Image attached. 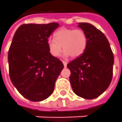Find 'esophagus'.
I'll use <instances>...</instances> for the list:
<instances>
[{
	"mask_svg": "<svg viewBox=\"0 0 122 122\" xmlns=\"http://www.w3.org/2000/svg\"><path fill=\"white\" fill-rule=\"evenodd\" d=\"M62 63H63V64H64V66L66 67V66H67L66 62H65V61H62Z\"/></svg>",
	"mask_w": 122,
	"mask_h": 122,
	"instance_id": "obj_1",
	"label": "esophagus"
}]
</instances>
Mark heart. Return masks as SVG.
<instances>
[{"instance_id":"1","label":"heart","mask_w":122,"mask_h":122,"mask_svg":"<svg viewBox=\"0 0 122 122\" xmlns=\"http://www.w3.org/2000/svg\"><path fill=\"white\" fill-rule=\"evenodd\" d=\"M86 45V34L81 29L62 27L54 33V38L47 40L48 50L54 57L59 56L63 48L64 56L77 58L85 51Z\"/></svg>"}]
</instances>
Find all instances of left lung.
<instances>
[{
	"label": "left lung",
	"mask_w": 122,
	"mask_h": 122,
	"mask_svg": "<svg viewBox=\"0 0 122 122\" xmlns=\"http://www.w3.org/2000/svg\"><path fill=\"white\" fill-rule=\"evenodd\" d=\"M78 26L86 34L87 45L82 55L67 64L70 82L76 95L92 99L110 85L114 58L108 40L99 29L87 23H79Z\"/></svg>",
	"instance_id": "1"
}]
</instances>
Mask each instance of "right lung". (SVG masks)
I'll return each instance as SVG.
<instances>
[{
    "label": "right lung",
    "mask_w": 122,
    "mask_h": 122,
    "mask_svg": "<svg viewBox=\"0 0 122 122\" xmlns=\"http://www.w3.org/2000/svg\"><path fill=\"white\" fill-rule=\"evenodd\" d=\"M57 23L24 24L17 29L8 53L10 81L23 97L41 101L53 93L64 65L51 56L47 40Z\"/></svg>",
    "instance_id": "add662e5"
}]
</instances>
